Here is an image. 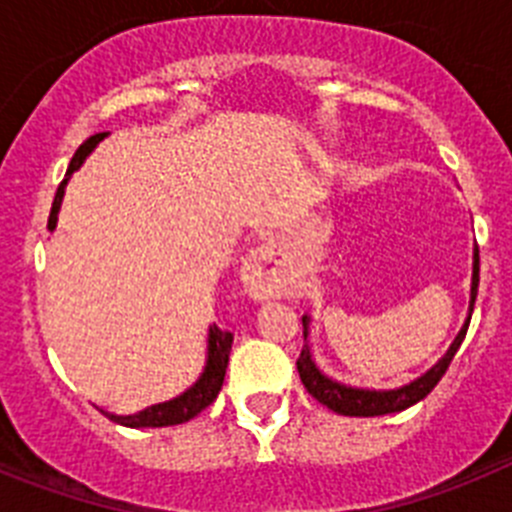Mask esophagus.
I'll return each instance as SVG.
<instances>
[{"label": "esophagus", "instance_id": "esophagus-1", "mask_svg": "<svg viewBox=\"0 0 512 512\" xmlns=\"http://www.w3.org/2000/svg\"><path fill=\"white\" fill-rule=\"evenodd\" d=\"M274 259H277V248L271 246V243H266V246H261L259 251L253 253L246 264V274H243V279H246L248 292H251L253 297H259V300L274 297V292H277V289H274V282H271V271H269V266L274 264Z\"/></svg>", "mask_w": 512, "mask_h": 512}]
</instances>
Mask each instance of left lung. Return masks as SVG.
<instances>
[{"instance_id": "1", "label": "left lung", "mask_w": 512, "mask_h": 512, "mask_svg": "<svg viewBox=\"0 0 512 512\" xmlns=\"http://www.w3.org/2000/svg\"><path fill=\"white\" fill-rule=\"evenodd\" d=\"M477 287H479V248L474 246V266H472V297H469V315L461 325L459 336L454 338V343L449 346V351L443 354V359L438 361L436 366H431L423 377L413 379L410 384H402L397 390H361V387H348V384L336 382V379L325 377L320 372L315 361H312L310 346L305 343L302 348L300 359H297V372H300L302 384L305 390L310 392L318 402H323L325 408H330L338 415H354V418H374V415H387V413H400V410L410 408L415 402L423 400L428 392L441 382V377L449 369L451 359L459 351L461 341L467 336L469 320H472L474 300H477ZM302 328H305V341H307V330H310V318L302 315Z\"/></svg>"}]
</instances>
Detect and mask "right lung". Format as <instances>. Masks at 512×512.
Listing matches in <instances>:
<instances>
[{
	"instance_id": "1",
	"label": "right lung",
	"mask_w": 512,
	"mask_h": 512,
	"mask_svg": "<svg viewBox=\"0 0 512 512\" xmlns=\"http://www.w3.org/2000/svg\"><path fill=\"white\" fill-rule=\"evenodd\" d=\"M104 135L107 133H97V135H92V138L84 140V143L79 146V151L74 153V158H71L69 171H66V179L58 184L56 197H53L51 217H48V230L56 228L58 210H61L63 192H66V184H69L71 174H74L76 169H81V164L87 161V156L94 151V148H97V143L104 138ZM230 346H233V333H228V330H220L217 325H212L210 336H207L205 369H202L200 379H197V382H194L189 390H184L182 395H176L174 400L158 402V405H151V408L140 410V413H133V415H117V413H107V410H102V413L107 415L110 420H115V423L128 425V428H164V425L187 423V420H192L194 415H200L202 410H205L207 405L215 400L217 392L223 390Z\"/></svg>"
}]
</instances>
